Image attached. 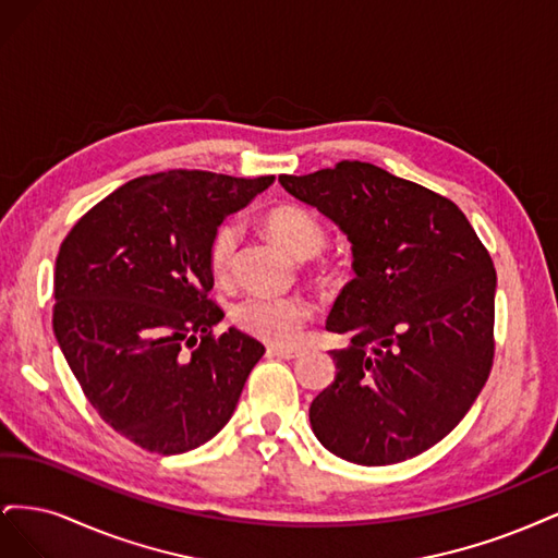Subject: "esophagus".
Listing matches in <instances>:
<instances>
[{
  "mask_svg": "<svg viewBox=\"0 0 558 558\" xmlns=\"http://www.w3.org/2000/svg\"><path fill=\"white\" fill-rule=\"evenodd\" d=\"M267 353H269V356L291 361V359H298V356H300V349H293V347H269Z\"/></svg>",
  "mask_w": 558,
  "mask_h": 558,
  "instance_id": "34e87169",
  "label": "esophagus"
}]
</instances>
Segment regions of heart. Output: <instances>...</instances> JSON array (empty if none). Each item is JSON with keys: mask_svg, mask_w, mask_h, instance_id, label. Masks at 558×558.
<instances>
[{"mask_svg": "<svg viewBox=\"0 0 558 558\" xmlns=\"http://www.w3.org/2000/svg\"><path fill=\"white\" fill-rule=\"evenodd\" d=\"M263 223L269 234L281 246L289 248L295 258H310L326 244V228L318 221V216L307 207L293 205V202L267 209ZM238 244L240 226L234 221H226L214 230L207 258L216 279H230ZM310 316V305L298 295H244L230 307V320L234 328L272 344L295 340Z\"/></svg>", "mask_w": 558, "mask_h": 558, "instance_id": "heart-1", "label": "heart"}]
</instances>
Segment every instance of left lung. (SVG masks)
Listing matches in <instances>:
<instances>
[{
  "label": "left lung",
  "mask_w": 558,
  "mask_h": 558,
  "mask_svg": "<svg viewBox=\"0 0 558 558\" xmlns=\"http://www.w3.org/2000/svg\"><path fill=\"white\" fill-rule=\"evenodd\" d=\"M279 181L344 230L356 272L326 320L351 344L332 351L312 430L351 463L408 461L459 426L492 373L494 260L451 199L377 165Z\"/></svg>",
  "instance_id": "1"
}]
</instances>
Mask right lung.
<instances>
[{
    "mask_svg": "<svg viewBox=\"0 0 558 558\" xmlns=\"http://www.w3.org/2000/svg\"><path fill=\"white\" fill-rule=\"evenodd\" d=\"M275 177L170 170L132 179L83 214L56 260L53 330L88 402L162 456L221 430L265 347L209 298L214 230Z\"/></svg>",
    "mask_w": 558,
    "mask_h": 558,
    "instance_id": "add662e5",
    "label": "right lung"
}]
</instances>
